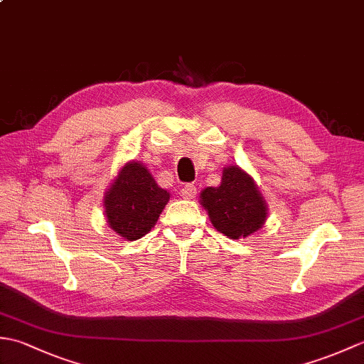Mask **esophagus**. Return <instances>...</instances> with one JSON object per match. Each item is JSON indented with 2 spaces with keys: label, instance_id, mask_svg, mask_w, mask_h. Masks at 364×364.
Returning <instances> with one entry per match:
<instances>
[{
  "label": "esophagus",
  "instance_id": "34e87169",
  "mask_svg": "<svg viewBox=\"0 0 364 364\" xmlns=\"http://www.w3.org/2000/svg\"><path fill=\"white\" fill-rule=\"evenodd\" d=\"M197 196V188L194 184H186V186H183L181 189V197L183 198H194Z\"/></svg>",
  "mask_w": 364,
  "mask_h": 364
}]
</instances>
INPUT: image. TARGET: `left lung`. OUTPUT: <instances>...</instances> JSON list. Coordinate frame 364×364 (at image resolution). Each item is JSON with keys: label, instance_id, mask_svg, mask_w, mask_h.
Returning a JSON list of instances; mask_svg holds the SVG:
<instances>
[{"label": "left lung", "instance_id": "8db88e82", "mask_svg": "<svg viewBox=\"0 0 364 364\" xmlns=\"http://www.w3.org/2000/svg\"><path fill=\"white\" fill-rule=\"evenodd\" d=\"M200 202L214 228L231 239L253 235L267 218L266 200L253 178L237 166L223 168L220 186L205 188Z\"/></svg>", "mask_w": 364, "mask_h": 364}]
</instances>
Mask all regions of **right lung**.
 <instances>
[{"mask_svg":"<svg viewBox=\"0 0 364 364\" xmlns=\"http://www.w3.org/2000/svg\"><path fill=\"white\" fill-rule=\"evenodd\" d=\"M170 194L159 188L141 162L129 161L120 168L105 194V214L119 236L136 241L156 225Z\"/></svg>","mask_w":364,"mask_h":364,"instance_id":"add662e5","label":"right lung"}]
</instances>
